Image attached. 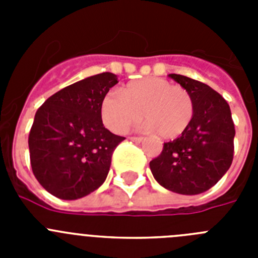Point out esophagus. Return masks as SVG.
<instances>
[{"label": "esophagus", "mask_w": 258, "mask_h": 258, "mask_svg": "<svg viewBox=\"0 0 258 258\" xmlns=\"http://www.w3.org/2000/svg\"><path fill=\"white\" fill-rule=\"evenodd\" d=\"M129 140L133 141V142H136V143H141L143 140H145V138H143V137H131Z\"/></svg>", "instance_id": "esophagus-1"}]
</instances>
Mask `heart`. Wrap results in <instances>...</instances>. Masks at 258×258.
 I'll return each mask as SVG.
<instances>
[{"mask_svg":"<svg viewBox=\"0 0 258 258\" xmlns=\"http://www.w3.org/2000/svg\"><path fill=\"white\" fill-rule=\"evenodd\" d=\"M101 116L109 131L118 134L143 116L147 120L146 129L157 132L165 140H174L190 126L194 103L186 89L160 77H147L127 83L120 93H107L102 98Z\"/></svg>","mask_w":258,"mask_h":258,"instance_id":"heart-1","label":"heart"}]
</instances>
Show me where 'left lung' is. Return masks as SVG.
Segmentation results:
<instances>
[{
  "mask_svg": "<svg viewBox=\"0 0 258 258\" xmlns=\"http://www.w3.org/2000/svg\"><path fill=\"white\" fill-rule=\"evenodd\" d=\"M186 89L194 103L187 131L164 143L150 161L154 178L166 190L198 195L209 190L229 170L234 156L235 127L227 102L216 90L190 77L168 75Z\"/></svg>",
  "mask_w": 258,
  "mask_h": 258,
  "instance_id": "left-lung-1",
  "label": "left lung"
}]
</instances>
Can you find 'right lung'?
I'll return each instance as SVG.
<instances>
[{"instance_id":"add662e5","label":"right lung","mask_w":258,"mask_h":258,"mask_svg":"<svg viewBox=\"0 0 258 258\" xmlns=\"http://www.w3.org/2000/svg\"><path fill=\"white\" fill-rule=\"evenodd\" d=\"M111 72L61 89L37 109L28 137L33 174L47 192L63 200L101 187L116 146L125 140L106 129L101 102L117 84Z\"/></svg>"}]
</instances>
